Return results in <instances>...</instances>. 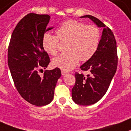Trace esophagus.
I'll use <instances>...</instances> for the list:
<instances>
[{
  "label": "esophagus",
  "mask_w": 131,
  "mask_h": 131,
  "mask_svg": "<svg viewBox=\"0 0 131 131\" xmlns=\"http://www.w3.org/2000/svg\"><path fill=\"white\" fill-rule=\"evenodd\" d=\"M67 74V72H66L65 71L63 70H62V75H65V74Z\"/></svg>",
  "instance_id": "obj_1"
}]
</instances>
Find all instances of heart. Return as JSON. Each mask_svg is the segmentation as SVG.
<instances>
[{
	"label": "heart",
	"instance_id": "heart-1",
	"mask_svg": "<svg viewBox=\"0 0 131 131\" xmlns=\"http://www.w3.org/2000/svg\"><path fill=\"white\" fill-rule=\"evenodd\" d=\"M57 36L45 33L42 37L43 49L51 55L58 53L59 40L69 41L68 53L61 54L53 60V65L63 71H70L78 64L79 60L85 62L96 52L101 39V31L95 25H86L74 20H68L56 30Z\"/></svg>",
	"mask_w": 131,
	"mask_h": 131
}]
</instances>
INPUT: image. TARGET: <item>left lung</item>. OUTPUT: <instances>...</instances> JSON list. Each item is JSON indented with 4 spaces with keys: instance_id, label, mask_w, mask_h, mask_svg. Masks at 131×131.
Returning a JSON list of instances; mask_svg holds the SVG:
<instances>
[{
    "instance_id": "8db88e82",
    "label": "left lung",
    "mask_w": 131,
    "mask_h": 131,
    "mask_svg": "<svg viewBox=\"0 0 131 131\" xmlns=\"http://www.w3.org/2000/svg\"><path fill=\"white\" fill-rule=\"evenodd\" d=\"M89 18L99 27L103 28L102 38L94 55L80 66L82 71H88L85 77L75 73L76 82L72 89V98L76 104L89 105L96 103L105 95L118 66L116 41L111 29L102 21L91 15Z\"/></svg>"
}]
</instances>
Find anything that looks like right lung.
Instances as JSON below:
<instances>
[{"label":"right lung","mask_w":131,"mask_h":131,"mask_svg":"<svg viewBox=\"0 0 131 131\" xmlns=\"http://www.w3.org/2000/svg\"><path fill=\"white\" fill-rule=\"evenodd\" d=\"M50 20L48 15L29 13L19 21L12 35L7 51V63L12 78L21 96L38 107L53 100L61 71L56 68L46 70L40 77L38 71L50 62L42 46V37Z\"/></svg>","instance_id":"add662e5"}]
</instances>
